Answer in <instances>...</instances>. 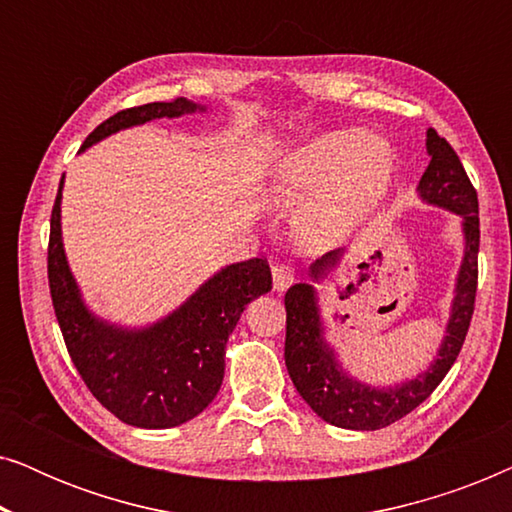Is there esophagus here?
Masks as SVG:
<instances>
[{
  "instance_id": "esophagus-1",
  "label": "esophagus",
  "mask_w": 512,
  "mask_h": 512,
  "mask_svg": "<svg viewBox=\"0 0 512 512\" xmlns=\"http://www.w3.org/2000/svg\"><path fill=\"white\" fill-rule=\"evenodd\" d=\"M293 282H296V270H293L289 263H275V265H272V284H275L277 291L289 289Z\"/></svg>"
}]
</instances>
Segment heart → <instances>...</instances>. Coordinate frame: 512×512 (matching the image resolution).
<instances>
[{"mask_svg":"<svg viewBox=\"0 0 512 512\" xmlns=\"http://www.w3.org/2000/svg\"><path fill=\"white\" fill-rule=\"evenodd\" d=\"M394 174V149L370 132H326L279 167L277 200L300 205L312 200L298 219L307 244H324L349 233L387 193Z\"/></svg>","mask_w":512,"mask_h":512,"instance_id":"obj_1","label":"heart"}]
</instances>
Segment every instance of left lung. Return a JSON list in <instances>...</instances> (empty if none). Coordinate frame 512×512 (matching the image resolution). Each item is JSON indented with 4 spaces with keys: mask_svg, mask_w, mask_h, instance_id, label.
Instances as JSON below:
<instances>
[{
    "mask_svg": "<svg viewBox=\"0 0 512 512\" xmlns=\"http://www.w3.org/2000/svg\"><path fill=\"white\" fill-rule=\"evenodd\" d=\"M426 149L431 163L419 179V195L431 205L452 209L464 216L466 254L459 270L457 296L447 335L440 345L438 359L417 380L405 382L396 389H370L342 373L333 349L321 338V321L317 298L310 284H296L286 291V342L284 359L298 394L328 424L340 429L375 431L410 415L419 403L433 394L443 382L464 347L468 326L475 310L478 293V249L480 219L478 193L461 165L457 151L436 130L426 132ZM340 261V251H331L312 265V277Z\"/></svg>",
    "mask_w": 512,
    "mask_h": 512,
    "instance_id": "left-lung-1",
    "label": "left lung"
}]
</instances>
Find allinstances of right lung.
Instances as JSON below:
<instances>
[{"label": "right lung", "instance_id": "obj_1", "mask_svg": "<svg viewBox=\"0 0 512 512\" xmlns=\"http://www.w3.org/2000/svg\"><path fill=\"white\" fill-rule=\"evenodd\" d=\"M193 102H151L130 107L97 125L81 149L130 125L195 111ZM60 191L51 212L48 289L67 352L97 401L121 422L139 429H170L200 415L223 382L226 342L251 300L272 289L265 258L223 268L177 312L144 328L123 331L97 321L81 303L60 237Z\"/></svg>", "mask_w": 512, "mask_h": 512}]
</instances>
